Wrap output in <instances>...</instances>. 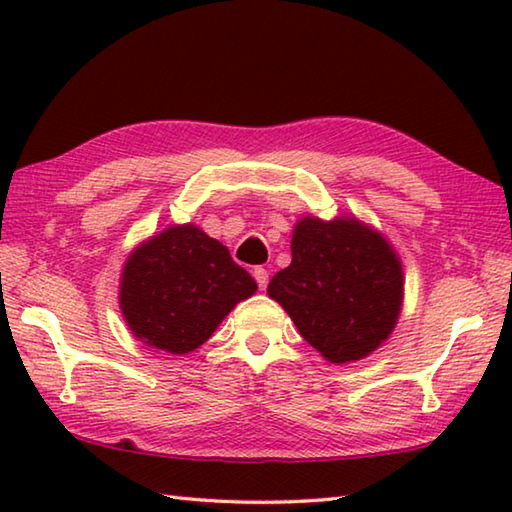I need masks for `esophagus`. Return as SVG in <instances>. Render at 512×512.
Masks as SVG:
<instances>
[{"label":"esophagus","mask_w":512,"mask_h":512,"mask_svg":"<svg viewBox=\"0 0 512 512\" xmlns=\"http://www.w3.org/2000/svg\"><path fill=\"white\" fill-rule=\"evenodd\" d=\"M253 277H255V281H257V286L262 288V290L268 286V270H266V268L257 266V268L253 270Z\"/></svg>","instance_id":"34e87169"}]
</instances>
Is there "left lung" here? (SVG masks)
Here are the masks:
<instances>
[{
    "instance_id": "obj_1",
    "label": "left lung",
    "mask_w": 512,
    "mask_h": 512,
    "mask_svg": "<svg viewBox=\"0 0 512 512\" xmlns=\"http://www.w3.org/2000/svg\"><path fill=\"white\" fill-rule=\"evenodd\" d=\"M301 336L332 363L374 352L391 334L402 303L394 250L356 220L306 217L292 235V264L270 279Z\"/></svg>"
}]
</instances>
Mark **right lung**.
<instances>
[{
	"mask_svg": "<svg viewBox=\"0 0 512 512\" xmlns=\"http://www.w3.org/2000/svg\"><path fill=\"white\" fill-rule=\"evenodd\" d=\"M255 290V279L233 262L226 246L184 224L167 228L127 259L121 308L140 341L187 354Z\"/></svg>",
	"mask_w": 512,
	"mask_h": 512,
	"instance_id": "add662e5",
	"label": "right lung"
}]
</instances>
